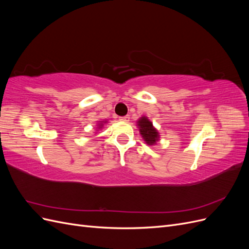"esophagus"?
<instances>
[{"label": "esophagus", "instance_id": "1", "mask_svg": "<svg viewBox=\"0 0 249 249\" xmlns=\"http://www.w3.org/2000/svg\"><path fill=\"white\" fill-rule=\"evenodd\" d=\"M119 120H122V122H124V123H127V122H130V116L126 115V116H124V117H120Z\"/></svg>", "mask_w": 249, "mask_h": 249}]
</instances>
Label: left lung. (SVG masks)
Listing matches in <instances>:
<instances>
[{"mask_svg": "<svg viewBox=\"0 0 249 249\" xmlns=\"http://www.w3.org/2000/svg\"><path fill=\"white\" fill-rule=\"evenodd\" d=\"M137 126L142 139L144 140L147 145H156L160 140V133L156 129V126L150 122L147 116L142 115L137 120Z\"/></svg>", "mask_w": 249, "mask_h": 249, "instance_id": "left-lung-1", "label": "left lung"}]
</instances>
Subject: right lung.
Returning a JSON list of instances; mask_svg holds the SVG:
<instances>
[{
	"instance_id": "obj_1",
	"label": "right lung",
	"mask_w": 249,
	"mask_h": 249,
	"mask_svg": "<svg viewBox=\"0 0 249 249\" xmlns=\"http://www.w3.org/2000/svg\"><path fill=\"white\" fill-rule=\"evenodd\" d=\"M108 124V120L107 119H103V120H99V122L96 123V127H95V134H97V132H99L100 130H102L104 125Z\"/></svg>"
}]
</instances>
